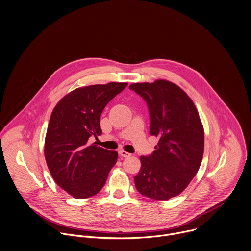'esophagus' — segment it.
Instances as JSON below:
<instances>
[{
	"mask_svg": "<svg viewBox=\"0 0 251 251\" xmlns=\"http://www.w3.org/2000/svg\"><path fill=\"white\" fill-rule=\"evenodd\" d=\"M119 154H120L122 157H124V158H126V157H129V156H130L129 153H127L126 151H125V150H123V149L119 151Z\"/></svg>",
	"mask_w": 251,
	"mask_h": 251,
	"instance_id": "esophagus-1",
	"label": "esophagus"
}]
</instances>
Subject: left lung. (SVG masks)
Listing matches in <instances>:
<instances>
[{"mask_svg": "<svg viewBox=\"0 0 251 251\" xmlns=\"http://www.w3.org/2000/svg\"><path fill=\"white\" fill-rule=\"evenodd\" d=\"M129 88L146 101L150 134L159 138L153 153L140 157L136 189L148 198L168 200L187 187L201 165L204 128L198 111L180 87L165 79Z\"/></svg>", "mask_w": 251, "mask_h": 251, "instance_id": "1", "label": "left lung"}]
</instances>
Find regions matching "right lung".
Returning a JSON list of instances; mask_svg holds the SVG:
<instances>
[{
	"label": "right lung",
	"mask_w": 251,
	"mask_h": 251,
	"mask_svg": "<svg viewBox=\"0 0 251 251\" xmlns=\"http://www.w3.org/2000/svg\"><path fill=\"white\" fill-rule=\"evenodd\" d=\"M127 83L79 87L54 108L45 137L44 154L56 183L75 198L97 194L117 163L118 152L90 144L102 133L100 117L106 105Z\"/></svg>",
	"instance_id": "right-lung-1"
}]
</instances>
